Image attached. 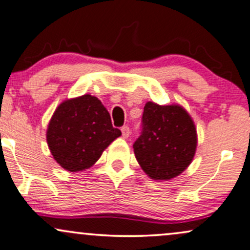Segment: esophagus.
Instances as JSON below:
<instances>
[{
    "mask_svg": "<svg viewBox=\"0 0 250 250\" xmlns=\"http://www.w3.org/2000/svg\"><path fill=\"white\" fill-rule=\"evenodd\" d=\"M121 131H122L123 138H128L129 134H130V129H129L128 125H123V127L121 128Z\"/></svg>",
    "mask_w": 250,
    "mask_h": 250,
    "instance_id": "obj_1",
    "label": "esophagus"
}]
</instances>
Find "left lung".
Wrapping results in <instances>:
<instances>
[{"label": "left lung", "mask_w": 250, "mask_h": 250, "mask_svg": "<svg viewBox=\"0 0 250 250\" xmlns=\"http://www.w3.org/2000/svg\"><path fill=\"white\" fill-rule=\"evenodd\" d=\"M142 127V134L133 146L134 154L150 178L170 180L188 169L193 161L198 137L193 120L185 108L148 101Z\"/></svg>", "instance_id": "1"}]
</instances>
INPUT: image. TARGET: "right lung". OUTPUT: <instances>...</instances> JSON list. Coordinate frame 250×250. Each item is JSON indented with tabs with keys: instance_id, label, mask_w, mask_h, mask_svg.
<instances>
[{
	"instance_id": "right-lung-1",
	"label": "right lung",
	"mask_w": 250,
	"mask_h": 250,
	"mask_svg": "<svg viewBox=\"0 0 250 250\" xmlns=\"http://www.w3.org/2000/svg\"><path fill=\"white\" fill-rule=\"evenodd\" d=\"M121 136L96 96L67 99L56 108L46 130L53 158L62 169L79 172L93 167L107 146Z\"/></svg>"
}]
</instances>
